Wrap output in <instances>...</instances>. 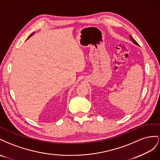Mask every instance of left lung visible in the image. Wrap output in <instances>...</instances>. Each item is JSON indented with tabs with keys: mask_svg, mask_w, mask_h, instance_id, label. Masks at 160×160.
<instances>
[{
	"mask_svg": "<svg viewBox=\"0 0 160 160\" xmlns=\"http://www.w3.org/2000/svg\"><path fill=\"white\" fill-rule=\"evenodd\" d=\"M130 39H131V40L132 41V42H133L135 44H136V45H138V42H136V41L133 38V37H131V36L130 35Z\"/></svg>",
	"mask_w": 160,
	"mask_h": 160,
	"instance_id": "left-lung-1",
	"label": "left lung"
}]
</instances>
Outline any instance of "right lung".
<instances>
[{
    "instance_id": "add662e5",
    "label": "right lung",
    "mask_w": 160,
    "mask_h": 160,
    "mask_svg": "<svg viewBox=\"0 0 160 160\" xmlns=\"http://www.w3.org/2000/svg\"><path fill=\"white\" fill-rule=\"evenodd\" d=\"M33 33H32V34H31V35H30V36H29V38H30V37H31V35H33ZM28 38H27V39H28Z\"/></svg>"
}]
</instances>
